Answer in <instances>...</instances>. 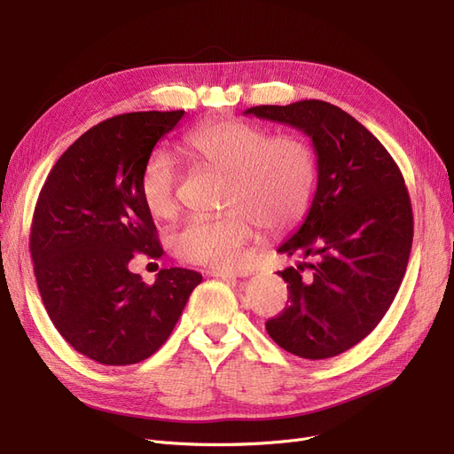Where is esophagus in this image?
Instances as JSON below:
<instances>
[{
  "mask_svg": "<svg viewBox=\"0 0 454 454\" xmlns=\"http://www.w3.org/2000/svg\"><path fill=\"white\" fill-rule=\"evenodd\" d=\"M211 277H216V278H224V280H238V278H245L248 277L250 273L245 271V270H238V271H221V270H211L207 271Z\"/></svg>",
  "mask_w": 454,
  "mask_h": 454,
  "instance_id": "1",
  "label": "esophagus"
}]
</instances>
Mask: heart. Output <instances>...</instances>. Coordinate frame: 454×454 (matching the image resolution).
<instances>
[{
  "label": "heart",
  "instance_id": "heart-1",
  "mask_svg": "<svg viewBox=\"0 0 454 454\" xmlns=\"http://www.w3.org/2000/svg\"><path fill=\"white\" fill-rule=\"evenodd\" d=\"M181 153L194 166L224 181L215 216H191L174 233L172 245L184 262L228 270L236 265L256 224L282 233L303 221L316 184V157L297 134H275L243 120H215L187 130ZM179 168L170 151L157 147L140 174V194L147 211L172 218L179 209Z\"/></svg>",
  "mask_w": 454,
  "mask_h": 454
}]
</instances>
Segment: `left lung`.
Here are the masks:
<instances>
[{"instance_id": "8db88e82", "label": "left lung", "mask_w": 454, "mask_h": 454, "mask_svg": "<svg viewBox=\"0 0 454 454\" xmlns=\"http://www.w3.org/2000/svg\"><path fill=\"white\" fill-rule=\"evenodd\" d=\"M245 114L303 130L317 155L310 211L278 247L280 254L312 262L278 271L288 282L290 305L265 329L294 356L334 357L372 333L404 278L413 241L404 177L371 130L324 100Z\"/></svg>"}]
</instances>
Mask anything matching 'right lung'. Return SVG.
<instances>
[{
    "label": "right lung",
    "mask_w": 454,
    "mask_h": 454,
    "mask_svg": "<svg viewBox=\"0 0 454 454\" xmlns=\"http://www.w3.org/2000/svg\"><path fill=\"white\" fill-rule=\"evenodd\" d=\"M184 110L130 112L91 127L50 170L33 211L29 253L50 320L82 356L125 366L170 337L201 275L160 270L153 284L129 271L164 250L140 194L155 144Z\"/></svg>",
    "instance_id": "add662e5"
}]
</instances>
